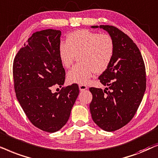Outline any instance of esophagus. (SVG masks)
Instances as JSON below:
<instances>
[{
    "instance_id": "34e87169",
    "label": "esophagus",
    "mask_w": 158,
    "mask_h": 158,
    "mask_svg": "<svg viewBox=\"0 0 158 158\" xmlns=\"http://www.w3.org/2000/svg\"><path fill=\"white\" fill-rule=\"evenodd\" d=\"M79 90H80V91H84V90L87 89V87L85 85H79Z\"/></svg>"
}]
</instances>
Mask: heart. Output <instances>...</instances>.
Segmentation results:
<instances>
[{"instance_id":"b5f03b06","label":"heart","mask_w":158,"mask_h":158,"mask_svg":"<svg viewBox=\"0 0 158 158\" xmlns=\"http://www.w3.org/2000/svg\"><path fill=\"white\" fill-rule=\"evenodd\" d=\"M114 53V42L110 35L85 29L69 34L66 43L58 48V56L62 66L68 69L79 56L80 64L73 66L67 73L71 84H87L93 73H101L108 69Z\"/></svg>"}]
</instances>
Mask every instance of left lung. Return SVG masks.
<instances>
[{
	"instance_id": "obj_1",
	"label": "left lung",
	"mask_w": 158,
	"mask_h": 158,
	"mask_svg": "<svg viewBox=\"0 0 158 158\" xmlns=\"http://www.w3.org/2000/svg\"><path fill=\"white\" fill-rule=\"evenodd\" d=\"M99 27L113 38L114 53L108 69L99 77L107 87L89 88V110L100 129L113 131L127 125L135 115L146 89V73L142 54L128 35L109 25L91 28Z\"/></svg>"
}]
</instances>
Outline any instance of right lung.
<instances>
[{
  "instance_id": "obj_1",
  "label": "right lung",
  "mask_w": 158,
  "mask_h": 158,
  "mask_svg": "<svg viewBox=\"0 0 158 158\" xmlns=\"http://www.w3.org/2000/svg\"><path fill=\"white\" fill-rule=\"evenodd\" d=\"M61 31L48 29L33 33L16 54L13 75L16 98L34 126L53 133L66 124L79 93L73 84L52 93V86L61 87L65 70L58 56Z\"/></svg>"
}]
</instances>
